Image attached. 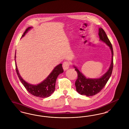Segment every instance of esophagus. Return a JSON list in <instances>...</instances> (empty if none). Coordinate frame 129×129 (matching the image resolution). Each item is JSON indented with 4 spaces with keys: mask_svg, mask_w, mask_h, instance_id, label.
Masks as SVG:
<instances>
[{
    "mask_svg": "<svg viewBox=\"0 0 129 129\" xmlns=\"http://www.w3.org/2000/svg\"><path fill=\"white\" fill-rule=\"evenodd\" d=\"M69 65H69V63L68 62H64L62 64V66H63V68L64 70H65V71L67 70L69 68Z\"/></svg>",
    "mask_w": 129,
    "mask_h": 129,
    "instance_id": "1",
    "label": "esophagus"
}]
</instances>
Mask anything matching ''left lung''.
<instances>
[{"mask_svg": "<svg viewBox=\"0 0 129 129\" xmlns=\"http://www.w3.org/2000/svg\"><path fill=\"white\" fill-rule=\"evenodd\" d=\"M98 34L100 40L107 44L111 51V62L108 71L100 78H86L77 68L74 65V67L78 75V78L75 83L76 91L81 95H86L87 97L95 95L102 90L109 79L113 71V50L112 44L102 28H99Z\"/></svg>", "mask_w": 129, "mask_h": 129, "instance_id": "left-lung-1", "label": "left lung"}]
</instances>
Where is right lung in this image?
<instances>
[{
  "mask_svg": "<svg viewBox=\"0 0 129 129\" xmlns=\"http://www.w3.org/2000/svg\"><path fill=\"white\" fill-rule=\"evenodd\" d=\"M32 28V26L28 27L24 33L22 38L24 37L25 34ZM15 58L16 52L15 55L16 71L21 82L22 83L23 86H25L28 92L33 96L39 98H45L50 96L55 91V82L57 76L59 74H62L64 71L62 66V64H59V65L55 66L52 72L47 77V78H46V79L42 81L41 83H39L37 85H33L25 81L21 76L16 65Z\"/></svg>",
  "mask_w": 129,
  "mask_h": 129,
  "instance_id": "add662e5",
  "label": "right lung"
}]
</instances>
